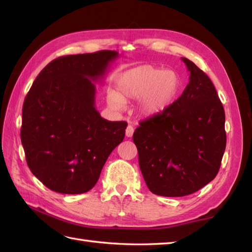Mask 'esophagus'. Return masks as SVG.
<instances>
[{"label": "esophagus", "mask_w": 252, "mask_h": 252, "mask_svg": "<svg viewBox=\"0 0 252 252\" xmlns=\"http://www.w3.org/2000/svg\"><path fill=\"white\" fill-rule=\"evenodd\" d=\"M133 133H134V127H133L132 126H127L126 130V135L127 137H131L133 135Z\"/></svg>", "instance_id": "esophagus-1"}]
</instances>
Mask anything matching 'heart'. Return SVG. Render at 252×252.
Wrapping results in <instances>:
<instances>
[{
	"label": "heart",
	"instance_id": "1",
	"mask_svg": "<svg viewBox=\"0 0 252 252\" xmlns=\"http://www.w3.org/2000/svg\"><path fill=\"white\" fill-rule=\"evenodd\" d=\"M117 93H107V103L112 109L119 110L123 100L138 99L141 115H159L170 106L178 94L180 80L172 70H162L152 65H142L121 73L116 83Z\"/></svg>",
	"mask_w": 252,
	"mask_h": 252
}]
</instances>
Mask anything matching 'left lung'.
<instances>
[{
	"label": "left lung",
	"instance_id": "8db88e82",
	"mask_svg": "<svg viewBox=\"0 0 252 252\" xmlns=\"http://www.w3.org/2000/svg\"><path fill=\"white\" fill-rule=\"evenodd\" d=\"M189 82L174 103L141 121L133 134L152 192L182 197L216 178L226 146L225 112L210 78L183 57Z\"/></svg>",
	"mask_w": 252,
	"mask_h": 252
}]
</instances>
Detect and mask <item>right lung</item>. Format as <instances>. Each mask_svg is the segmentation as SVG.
Here are the masks:
<instances>
[{"label": "right lung", "instance_id": "obj_1", "mask_svg": "<svg viewBox=\"0 0 252 252\" xmlns=\"http://www.w3.org/2000/svg\"><path fill=\"white\" fill-rule=\"evenodd\" d=\"M116 51L58 57L42 69L23 106L20 138L28 167L61 194L92 189L127 123L108 121L95 108V84Z\"/></svg>", "mask_w": 252, "mask_h": 252}]
</instances>
